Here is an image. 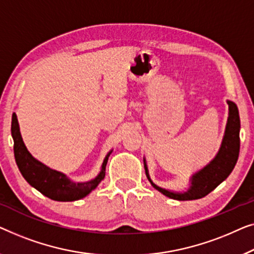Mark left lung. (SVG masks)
I'll use <instances>...</instances> for the list:
<instances>
[{
  "label": "left lung",
  "instance_id": "left-lung-1",
  "mask_svg": "<svg viewBox=\"0 0 254 254\" xmlns=\"http://www.w3.org/2000/svg\"><path fill=\"white\" fill-rule=\"evenodd\" d=\"M229 106V116H228L226 130L221 142V147L212 161L206 164L202 169L190 177V184L185 191L168 190L153 183L149 177L147 163L144 158V167L149 183L152 187L161 192L168 198L176 200H194L205 197L212 192L217 185H220L231 174L236 166L239 155V130H241V120L236 103L227 100Z\"/></svg>",
  "mask_w": 254,
  "mask_h": 254
}]
</instances>
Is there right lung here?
Masks as SVG:
<instances>
[{"label":"right lung","instance_id":"add662e5","mask_svg":"<svg viewBox=\"0 0 254 254\" xmlns=\"http://www.w3.org/2000/svg\"><path fill=\"white\" fill-rule=\"evenodd\" d=\"M11 134L13 139V153H15L16 163L23 177L31 187L37 189L46 197L56 201H74L90 194L98 187L100 182L105 178L106 166L108 162L112 151L107 153L101 164V170L91 181L74 182L70 180L64 173L52 169L32 156L25 146L19 131V124L17 115L12 114Z\"/></svg>","mask_w":254,"mask_h":254}]
</instances>
